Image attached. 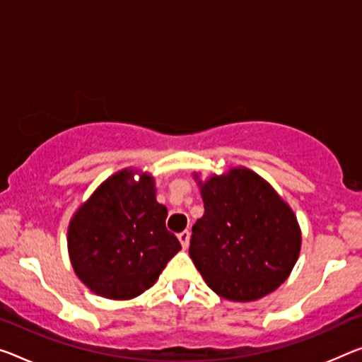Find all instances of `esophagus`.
<instances>
[{
  "label": "esophagus",
  "instance_id": "1",
  "mask_svg": "<svg viewBox=\"0 0 362 362\" xmlns=\"http://www.w3.org/2000/svg\"><path fill=\"white\" fill-rule=\"evenodd\" d=\"M189 236H191V233H189L187 230H185V231H181L180 235H177V239H180V243H181V246H182V249H186L187 246H189Z\"/></svg>",
  "mask_w": 362,
  "mask_h": 362
}]
</instances>
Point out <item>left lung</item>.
Instances as JSON below:
<instances>
[{"label":"left lung","instance_id":"left-lung-1","mask_svg":"<svg viewBox=\"0 0 362 362\" xmlns=\"http://www.w3.org/2000/svg\"><path fill=\"white\" fill-rule=\"evenodd\" d=\"M199 185L205 212L192 226L189 255L207 285L238 303L275 291L301 249L290 205L243 166Z\"/></svg>","mask_w":362,"mask_h":362}]
</instances>
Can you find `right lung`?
<instances>
[{
	"instance_id": "obj_1",
	"label": "right lung",
	"mask_w": 362,
	"mask_h": 362,
	"mask_svg": "<svg viewBox=\"0 0 362 362\" xmlns=\"http://www.w3.org/2000/svg\"><path fill=\"white\" fill-rule=\"evenodd\" d=\"M123 170L102 182L72 216V269L100 296L131 299L157 281L181 244L166 230L168 215L155 197L153 177Z\"/></svg>"
}]
</instances>
